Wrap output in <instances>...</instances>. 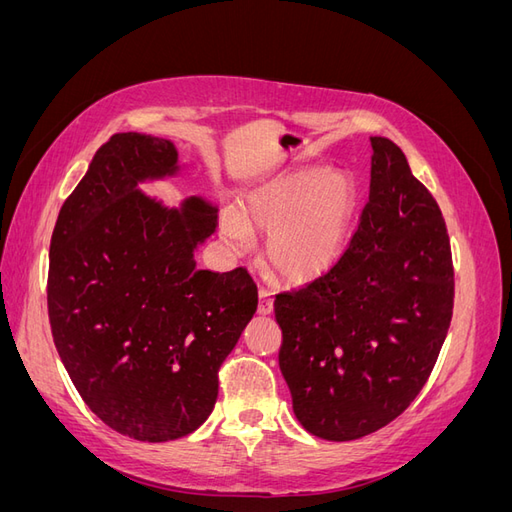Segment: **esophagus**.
I'll return each instance as SVG.
<instances>
[{"mask_svg": "<svg viewBox=\"0 0 512 512\" xmlns=\"http://www.w3.org/2000/svg\"><path fill=\"white\" fill-rule=\"evenodd\" d=\"M271 312H273L271 292L260 290V292H258V314H271Z\"/></svg>", "mask_w": 512, "mask_h": 512, "instance_id": "1", "label": "esophagus"}]
</instances>
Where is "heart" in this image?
<instances>
[{
  "mask_svg": "<svg viewBox=\"0 0 512 512\" xmlns=\"http://www.w3.org/2000/svg\"><path fill=\"white\" fill-rule=\"evenodd\" d=\"M356 209V185L344 170L303 166L245 196L241 211L222 213L232 250H252V228L269 232V265L292 284L312 282L344 254Z\"/></svg>",
  "mask_w": 512,
  "mask_h": 512,
  "instance_id": "heart-1",
  "label": "heart"
}]
</instances>
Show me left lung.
I'll list each match as a JSON object with an SVG mask.
<instances>
[{
  "instance_id": "left-lung-1",
  "label": "left lung",
  "mask_w": 512,
  "mask_h": 512,
  "mask_svg": "<svg viewBox=\"0 0 512 512\" xmlns=\"http://www.w3.org/2000/svg\"><path fill=\"white\" fill-rule=\"evenodd\" d=\"M369 200L331 271L275 294L280 369L314 436H369L421 393L453 318L451 241L393 141L371 136Z\"/></svg>"
}]
</instances>
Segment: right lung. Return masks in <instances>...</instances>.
<instances>
[{
	"label": "right lung",
	"instance_id": "obj_1",
	"mask_svg": "<svg viewBox=\"0 0 512 512\" xmlns=\"http://www.w3.org/2000/svg\"><path fill=\"white\" fill-rule=\"evenodd\" d=\"M166 138L123 132L96 151L57 215L49 320L72 384L108 427L141 442L188 436L218 399V371L258 305L243 267L196 269L218 209H168L138 192L179 170Z\"/></svg>",
	"mask_w": 512,
	"mask_h": 512
}]
</instances>
